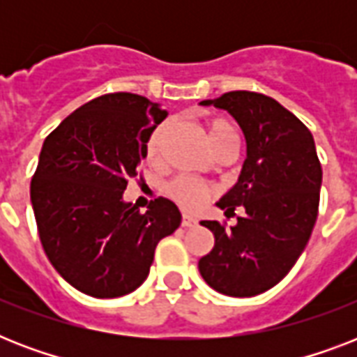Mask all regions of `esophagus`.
I'll list each match as a JSON object with an SVG mask.
<instances>
[{
    "instance_id": "obj_1",
    "label": "esophagus",
    "mask_w": 357,
    "mask_h": 357,
    "mask_svg": "<svg viewBox=\"0 0 357 357\" xmlns=\"http://www.w3.org/2000/svg\"><path fill=\"white\" fill-rule=\"evenodd\" d=\"M196 224H198V220L189 217V215H183V218H181V226H183V228H192V226H196Z\"/></svg>"
}]
</instances>
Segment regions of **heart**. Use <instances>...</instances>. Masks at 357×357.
<instances>
[{
    "label": "heart",
    "mask_w": 357,
    "mask_h": 357,
    "mask_svg": "<svg viewBox=\"0 0 357 357\" xmlns=\"http://www.w3.org/2000/svg\"><path fill=\"white\" fill-rule=\"evenodd\" d=\"M170 126H172L170 122L159 123L151 131L150 137L146 139V155L150 159H157L161 155L162 142L167 139ZM207 135H209V140H211L213 150L224 144V142H228V140H237V131H235L234 126L222 119H215L207 123ZM167 195L179 207H183L187 211H196L209 200V196L213 195V189L207 183H202V181H196V179L176 178L167 185Z\"/></svg>",
    "instance_id": "obj_1"
}]
</instances>
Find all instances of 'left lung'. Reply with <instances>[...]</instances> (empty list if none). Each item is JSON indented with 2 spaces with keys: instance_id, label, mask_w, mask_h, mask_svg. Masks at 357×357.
Here are the masks:
<instances>
[{
  "instance_id": "8db88e82",
  "label": "left lung",
  "mask_w": 357,
  "mask_h": 357,
  "mask_svg": "<svg viewBox=\"0 0 357 357\" xmlns=\"http://www.w3.org/2000/svg\"><path fill=\"white\" fill-rule=\"evenodd\" d=\"M228 111L246 139L238 181L217 206L226 215L243 207L226 228L202 220L215 246L198 261L209 287L228 296H255L287 276L310 241L321 198L322 168L313 135L276 100L248 91L204 100Z\"/></svg>"
}]
</instances>
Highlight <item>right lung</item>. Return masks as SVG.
<instances>
[{"mask_svg":"<svg viewBox=\"0 0 357 357\" xmlns=\"http://www.w3.org/2000/svg\"><path fill=\"white\" fill-rule=\"evenodd\" d=\"M165 119L159 103L113 92L75 109L42 144L31 179L42 248L89 296L116 298L142 285L157 243L181 224L168 198L151 200L146 213L122 198L146 157V139Z\"/></svg>","mask_w":357,"mask_h":357,"instance_id":"obj_1","label":"right lung"}]
</instances>
